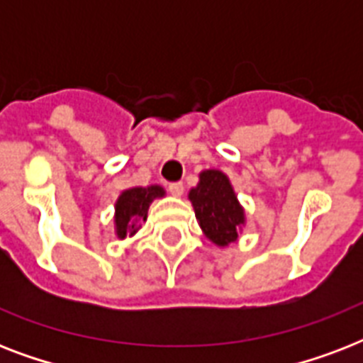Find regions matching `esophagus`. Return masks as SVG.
Listing matches in <instances>:
<instances>
[{"label": "esophagus", "mask_w": 363, "mask_h": 363, "mask_svg": "<svg viewBox=\"0 0 363 363\" xmlns=\"http://www.w3.org/2000/svg\"><path fill=\"white\" fill-rule=\"evenodd\" d=\"M169 192L179 198V196H182V192H184V184H182V182H171Z\"/></svg>", "instance_id": "esophagus-1"}]
</instances>
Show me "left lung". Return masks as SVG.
<instances>
[{
    "mask_svg": "<svg viewBox=\"0 0 363 363\" xmlns=\"http://www.w3.org/2000/svg\"><path fill=\"white\" fill-rule=\"evenodd\" d=\"M201 232L216 247H228L239 238L245 226V209L226 173L205 169L199 173L198 186L188 192Z\"/></svg>",
    "mask_w": 363,
    "mask_h": 363,
    "instance_id": "8db88e82",
    "label": "left lung"
}]
</instances>
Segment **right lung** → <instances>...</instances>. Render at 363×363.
<instances>
[{"mask_svg":"<svg viewBox=\"0 0 363 363\" xmlns=\"http://www.w3.org/2000/svg\"><path fill=\"white\" fill-rule=\"evenodd\" d=\"M165 190L160 184L128 188L115 203V233L118 239L135 235L141 222L147 220L148 207L156 198H164Z\"/></svg>","mask_w":363,"mask_h":363,"instance_id":"add662e5","label":"right lung"}]
</instances>
